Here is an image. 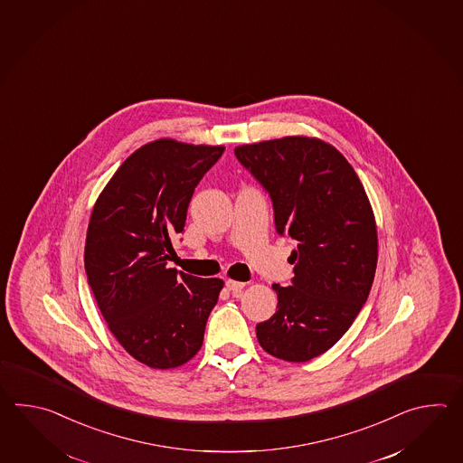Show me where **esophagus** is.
<instances>
[{"mask_svg": "<svg viewBox=\"0 0 463 463\" xmlns=\"http://www.w3.org/2000/svg\"><path fill=\"white\" fill-rule=\"evenodd\" d=\"M245 286L246 283H241V281H233V279H228L227 281L228 291H232V295L233 296L240 295Z\"/></svg>", "mask_w": 463, "mask_h": 463, "instance_id": "obj_1", "label": "esophagus"}]
</instances>
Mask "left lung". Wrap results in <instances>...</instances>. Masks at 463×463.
<instances>
[{
	"label": "left lung",
	"mask_w": 463,
	"mask_h": 463,
	"mask_svg": "<svg viewBox=\"0 0 463 463\" xmlns=\"http://www.w3.org/2000/svg\"><path fill=\"white\" fill-rule=\"evenodd\" d=\"M269 194L276 232L296 240L291 286L273 285L278 311L256 325L268 354L306 363L343 337L367 301L377 266L373 207L354 168L319 138L291 136L235 148Z\"/></svg>",
	"instance_id": "8db88e82"
}]
</instances>
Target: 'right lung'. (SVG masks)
Masks as SVG:
<instances>
[{"instance_id":"add662e5","label":"right lung","mask_w":463,"mask_h":463,"mask_svg":"<svg viewBox=\"0 0 463 463\" xmlns=\"http://www.w3.org/2000/svg\"><path fill=\"white\" fill-rule=\"evenodd\" d=\"M223 146L158 138L137 148L100 192L89 220L84 268L110 333L152 369L185 364L203 345L223 288L168 268L195 187Z\"/></svg>"}]
</instances>
